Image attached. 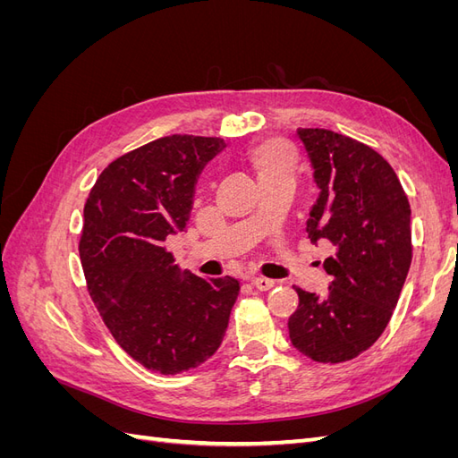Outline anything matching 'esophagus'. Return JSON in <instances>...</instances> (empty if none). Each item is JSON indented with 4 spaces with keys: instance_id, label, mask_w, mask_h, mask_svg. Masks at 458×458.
<instances>
[{
    "instance_id": "34e87169",
    "label": "esophagus",
    "mask_w": 458,
    "mask_h": 458,
    "mask_svg": "<svg viewBox=\"0 0 458 458\" xmlns=\"http://www.w3.org/2000/svg\"><path fill=\"white\" fill-rule=\"evenodd\" d=\"M252 286H256L258 290H269L275 286V281L273 279H267V276H252L250 279Z\"/></svg>"
}]
</instances>
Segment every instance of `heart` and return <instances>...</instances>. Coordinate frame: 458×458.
I'll return each mask as SVG.
<instances>
[{
    "label": "heart",
    "instance_id": "1",
    "mask_svg": "<svg viewBox=\"0 0 458 458\" xmlns=\"http://www.w3.org/2000/svg\"><path fill=\"white\" fill-rule=\"evenodd\" d=\"M248 164L254 170L258 182H271V179H293L298 170V157L294 147L279 137H271L258 143L248 152Z\"/></svg>",
    "mask_w": 458,
    "mask_h": 458
}]
</instances>
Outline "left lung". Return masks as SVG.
<instances>
[{
	"mask_svg": "<svg viewBox=\"0 0 458 458\" xmlns=\"http://www.w3.org/2000/svg\"><path fill=\"white\" fill-rule=\"evenodd\" d=\"M321 189L308 233L328 241L327 294L298 288L288 318L294 348L318 363H344L380 338L397 306L412 259L411 206L394 168L348 135L298 128Z\"/></svg>",
	"mask_w": 458,
	"mask_h": 458,
	"instance_id": "left-lung-1",
	"label": "left lung"
}]
</instances>
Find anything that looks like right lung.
<instances>
[{
	"mask_svg": "<svg viewBox=\"0 0 458 458\" xmlns=\"http://www.w3.org/2000/svg\"><path fill=\"white\" fill-rule=\"evenodd\" d=\"M224 148L219 137H160L110 162L84 206L88 293L120 348L160 374L216 353L241 290L233 276L182 271L165 248L187 227L202 168Z\"/></svg>",
	"mask_w": 458,
	"mask_h": 458,
	"instance_id": "add662e5",
	"label": "right lung"
}]
</instances>
